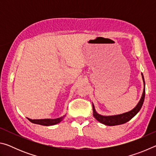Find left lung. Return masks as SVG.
Instances as JSON below:
<instances>
[{
    "label": "left lung",
    "instance_id": "obj_1",
    "mask_svg": "<svg viewBox=\"0 0 156 156\" xmlns=\"http://www.w3.org/2000/svg\"><path fill=\"white\" fill-rule=\"evenodd\" d=\"M142 79H143L144 84L145 85V82L144 79V76L142 75ZM144 97H145V87L144 88L143 93H142V96L141 97V99L138 102V104L137 105V106L134 108V109H132L131 111L129 112H126L125 113H122V114L120 115H112V116H103L101 115L98 114L96 113V110L94 109V105H93V112H94V116L96 119L98 121V122L104 124L105 125L108 126H115V125H122V124H125L128 121L130 120L132 118H133L138 112L140 110L141 107L143 105L144 100Z\"/></svg>",
    "mask_w": 156,
    "mask_h": 156
}]
</instances>
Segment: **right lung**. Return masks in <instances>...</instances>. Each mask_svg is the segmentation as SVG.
<instances>
[{
	"mask_svg": "<svg viewBox=\"0 0 156 156\" xmlns=\"http://www.w3.org/2000/svg\"><path fill=\"white\" fill-rule=\"evenodd\" d=\"M62 118H56V119H41V120H31L30 118L27 119L30 121L31 122L34 124H38V125H44V126H50V125H54L56 124L59 123L60 121L62 120Z\"/></svg>",
	"mask_w": 156,
	"mask_h": 156,
	"instance_id": "add662e5",
	"label": "right lung"
}]
</instances>
